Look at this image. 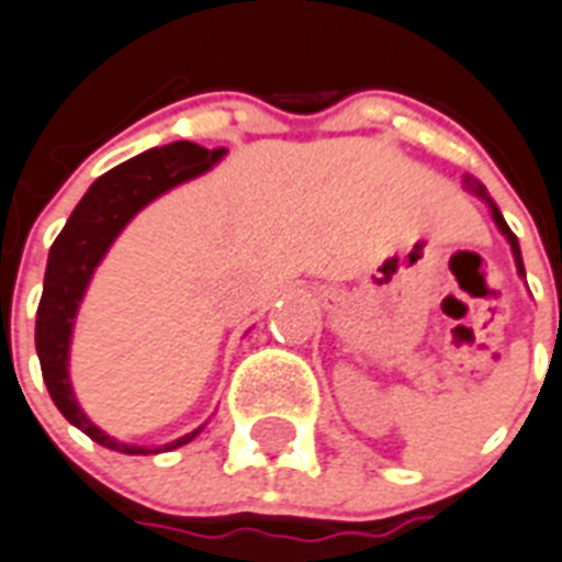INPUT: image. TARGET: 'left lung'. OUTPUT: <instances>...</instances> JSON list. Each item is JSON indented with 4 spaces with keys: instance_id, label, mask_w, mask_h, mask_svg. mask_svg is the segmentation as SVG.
Instances as JSON below:
<instances>
[{
    "instance_id": "8db88e82",
    "label": "left lung",
    "mask_w": 562,
    "mask_h": 562,
    "mask_svg": "<svg viewBox=\"0 0 562 562\" xmlns=\"http://www.w3.org/2000/svg\"><path fill=\"white\" fill-rule=\"evenodd\" d=\"M477 193H480V196H485L483 188H477ZM485 200H488V196H485ZM488 205H492L494 223L499 225V231H503V234H506V237H508V243H512V251H514V259H517V268H520V273H522V277H526V271H522V257H520V245H517V237H514L512 228H508V225H506V220H503V214H499V211H497V205H494L492 200H488Z\"/></svg>"
}]
</instances>
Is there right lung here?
<instances>
[{"instance_id":"add662e5","label":"right lung","mask_w":562,"mask_h":562,"mask_svg":"<svg viewBox=\"0 0 562 562\" xmlns=\"http://www.w3.org/2000/svg\"><path fill=\"white\" fill-rule=\"evenodd\" d=\"M223 150L225 148L209 150L182 139L165 148H150L128 162L116 165L88 188L65 223L63 234L50 245L45 289H42L40 311H36V353H40L42 376L50 391V400L65 414V419L88 434L93 442L120 454H159V451L179 449L191 442L200 428L159 449H143V446L113 440L85 417L68 380L70 328H74L79 300L88 289L93 268L105 257L108 245L125 228L131 216L168 188L209 171L211 165L223 157Z\"/></svg>"}]
</instances>
